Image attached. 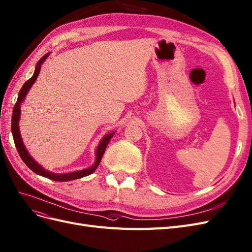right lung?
Masks as SVG:
<instances>
[{"mask_svg":"<svg viewBox=\"0 0 252 252\" xmlns=\"http://www.w3.org/2000/svg\"><path fill=\"white\" fill-rule=\"evenodd\" d=\"M48 56H49V53L46 54L45 56H42L38 60V63H36L35 72H34L33 76L30 78L28 81L25 82V84L23 85V88L21 89V91L19 93V97H17V101L15 103V105L13 107V111H12L11 131H12L13 141H14V144H15V147H16V150H17V152H19V154L21 156V158L23 159V161L26 164H27V167L29 169H31L34 173H36V174H38L40 176H43V177H47V178L52 179V180H55V181H70V180H74V179H78V178H82L84 176H88V175L92 174L93 172H94V170H96L98 168V166H99L102 156H103L104 152H105V149H106V147H107V145H108V143L110 141V138L114 136L116 131L115 132H111V133L105 135V136L102 138L99 146H98V148H97V151H96V156H97L96 162L94 163V166H92V167H90L88 169H85V170L76 171V172H72V173H66V174H55V173H51V172L43 169L41 166H39V164L31 158L30 154L27 151V149H26V147H25L23 141H22L21 133H20L19 120H20V116H21V104L24 101L26 94H27V93L29 92L32 84L35 82V80L37 79L39 71H40V67H41V64H42L43 62H45L46 58Z\"/></svg>","mask_w":252,"mask_h":252,"instance_id":"obj_1","label":"right lung"}]
</instances>
